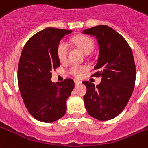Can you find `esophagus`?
Here are the masks:
<instances>
[{
    "label": "esophagus",
    "mask_w": 148,
    "mask_h": 148,
    "mask_svg": "<svg viewBox=\"0 0 148 148\" xmlns=\"http://www.w3.org/2000/svg\"><path fill=\"white\" fill-rule=\"evenodd\" d=\"M74 83H75L76 85H79V84H82V82L77 79H74Z\"/></svg>",
    "instance_id": "34e87169"
}]
</instances>
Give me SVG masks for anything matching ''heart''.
Wrapping results in <instances>:
<instances>
[{
	"instance_id": "obj_1",
	"label": "heart",
	"mask_w": 148,
	"mask_h": 148,
	"mask_svg": "<svg viewBox=\"0 0 148 148\" xmlns=\"http://www.w3.org/2000/svg\"><path fill=\"white\" fill-rule=\"evenodd\" d=\"M73 40L77 46L82 49V50L85 52V54H89L90 52H92V50L94 49L95 45H94L93 40L88 36H83V35L77 36V37L74 38ZM68 52L69 45L67 42L65 40H60L58 44L57 48H56V53H57L59 60L60 61H64V60H66L67 56H68ZM85 69V67L84 66L73 64L70 66L68 73L74 77H78Z\"/></svg>"
}]
</instances>
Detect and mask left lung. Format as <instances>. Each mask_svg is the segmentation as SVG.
Returning a JSON list of instances; mask_svg holds the SVG:
<instances>
[{
    "label": "left lung",
    "mask_w": 148,
    "mask_h": 148,
    "mask_svg": "<svg viewBox=\"0 0 148 148\" xmlns=\"http://www.w3.org/2000/svg\"><path fill=\"white\" fill-rule=\"evenodd\" d=\"M95 36L99 58L92 76L102 77L101 82H83L87 92L83 97L87 112L100 121L110 120L124 110L135 86L136 66L131 48L120 34L104 25L83 30Z\"/></svg>",
    "instance_id": "8db88e82"
}]
</instances>
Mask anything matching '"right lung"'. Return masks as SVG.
Returning <instances> with one entry per match:
<instances>
[{
    "instance_id": "1",
    "label": "right lung",
    "mask_w": 148,
    "mask_h": 148,
    "mask_svg": "<svg viewBox=\"0 0 148 148\" xmlns=\"http://www.w3.org/2000/svg\"><path fill=\"white\" fill-rule=\"evenodd\" d=\"M72 30L49 27L33 35L22 51L18 83L24 104L31 115L43 122L61 119L66 111V99L74 88V81L51 82L52 70L60 66L56 48Z\"/></svg>"
}]
</instances>
